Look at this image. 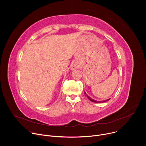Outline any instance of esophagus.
<instances>
[{
	"instance_id": "1",
	"label": "esophagus",
	"mask_w": 146,
	"mask_h": 146,
	"mask_svg": "<svg viewBox=\"0 0 146 146\" xmlns=\"http://www.w3.org/2000/svg\"><path fill=\"white\" fill-rule=\"evenodd\" d=\"M78 67H79V65L77 63H76V62H74L73 64H72V65L70 66V69H71V70H74L78 68Z\"/></svg>"
}]
</instances>
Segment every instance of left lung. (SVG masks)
I'll return each mask as SVG.
<instances>
[{"mask_svg": "<svg viewBox=\"0 0 146 146\" xmlns=\"http://www.w3.org/2000/svg\"><path fill=\"white\" fill-rule=\"evenodd\" d=\"M84 94L86 95V96L88 98V99L90 100H91V102H94V103H103V102H106V101H108V100H109L110 99H110H106V100H102V101H97V100H94V99H92V98H91L87 94H86V92L84 91Z\"/></svg>", "mask_w": 146, "mask_h": 146, "instance_id": "1", "label": "left lung"}]
</instances>
